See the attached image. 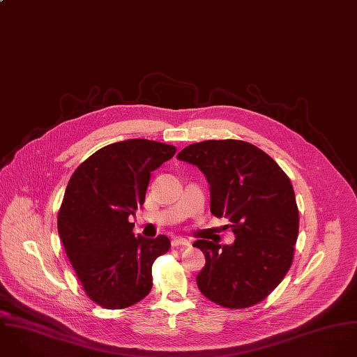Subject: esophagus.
Segmentation results:
<instances>
[{
	"instance_id": "1",
	"label": "esophagus",
	"mask_w": 357,
	"mask_h": 357,
	"mask_svg": "<svg viewBox=\"0 0 357 357\" xmlns=\"http://www.w3.org/2000/svg\"><path fill=\"white\" fill-rule=\"evenodd\" d=\"M179 245L188 247V245H190V241L188 238H185V237H175L172 240V247H179Z\"/></svg>"
}]
</instances>
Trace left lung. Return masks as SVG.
I'll return each mask as SVG.
<instances>
[{
  "instance_id": "left-lung-1",
  "label": "left lung",
  "mask_w": 357,
  "mask_h": 357,
  "mask_svg": "<svg viewBox=\"0 0 357 357\" xmlns=\"http://www.w3.org/2000/svg\"><path fill=\"white\" fill-rule=\"evenodd\" d=\"M176 157L206 175L211 213L227 218L236 236L230 245L193 244L206 257L199 289L229 309L261 302L284 279L294 258L299 214L289 178L264 150L236 139L193 143Z\"/></svg>"
}]
</instances>
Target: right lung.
Segmentation results:
<instances>
[{"mask_svg": "<svg viewBox=\"0 0 357 357\" xmlns=\"http://www.w3.org/2000/svg\"><path fill=\"white\" fill-rule=\"evenodd\" d=\"M171 144L128 139L107 144L74 171L58 215V231L85 294L123 309L151 289L153 262L169 238L134 236L130 215L144 203L150 172L174 157Z\"/></svg>", "mask_w": 357, "mask_h": 357, "instance_id": "right-lung-1", "label": "right lung"}]
</instances>
